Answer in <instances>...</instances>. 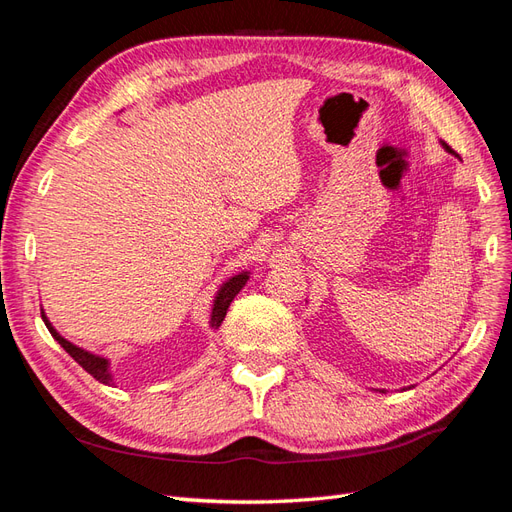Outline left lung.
<instances>
[{"instance_id":"1","label":"left lung","mask_w":512,"mask_h":512,"mask_svg":"<svg viewBox=\"0 0 512 512\" xmlns=\"http://www.w3.org/2000/svg\"><path fill=\"white\" fill-rule=\"evenodd\" d=\"M442 145H444V148H446V150H448V152H452V150H450V148H448V145H446V143H442Z\"/></svg>"}]
</instances>
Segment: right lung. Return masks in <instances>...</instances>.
I'll return each mask as SVG.
<instances>
[{"label":"right lung","mask_w":512,"mask_h":512,"mask_svg":"<svg viewBox=\"0 0 512 512\" xmlns=\"http://www.w3.org/2000/svg\"><path fill=\"white\" fill-rule=\"evenodd\" d=\"M246 281H248V272H240V274H236V276H231V279L225 281L223 287L218 289V294H216V298H214V306H212V315H210V326H212L214 330L223 324V319H225V315H227V309H229L231 300L240 294V289L246 285ZM42 321H45V326L49 328L51 337H53L57 343H60V345L66 349V352H68L72 358H75L87 373H90L94 379H98L100 384H107V386L113 384V375H111V371H109V360H107V358L96 356V354H92V352H87V349H83V347H79V345H72L70 341H66V339L62 337V334L51 326V321L47 319L45 311H42Z\"/></svg>","instance_id":"add662e5"}]
</instances>
